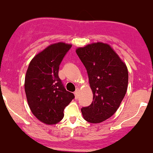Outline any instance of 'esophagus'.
Instances as JSON below:
<instances>
[{
  "label": "esophagus",
  "mask_w": 153,
  "mask_h": 153,
  "mask_svg": "<svg viewBox=\"0 0 153 153\" xmlns=\"http://www.w3.org/2000/svg\"><path fill=\"white\" fill-rule=\"evenodd\" d=\"M79 89H76V90H75V92L74 93V97H75V99H77V98L79 97Z\"/></svg>",
  "instance_id": "1"
}]
</instances>
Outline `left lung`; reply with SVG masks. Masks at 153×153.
<instances>
[{
	"mask_svg": "<svg viewBox=\"0 0 153 153\" xmlns=\"http://www.w3.org/2000/svg\"><path fill=\"white\" fill-rule=\"evenodd\" d=\"M85 66L93 102L81 109L85 121L100 123L112 116L120 106L128 86L126 64L110 45L94 42L76 48Z\"/></svg>",
	"mask_w": 153,
	"mask_h": 153,
	"instance_id": "8db88e82",
	"label": "left lung"
}]
</instances>
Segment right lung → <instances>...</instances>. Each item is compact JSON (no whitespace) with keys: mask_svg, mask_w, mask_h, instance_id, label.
<instances>
[{"mask_svg":"<svg viewBox=\"0 0 153 153\" xmlns=\"http://www.w3.org/2000/svg\"><path fill=\"white\" fill-rule=\"evenodd\" d=\"M71 46L65 42L49 45L34 56L26 73L24 89L30 109L47 125L61 121L65 107L74 97L58 76L59 64Z\"/></svg>","mask_w":153,"mask_h":153,"instance_id":"add662e5","label":"right lung"}]
</instances>
